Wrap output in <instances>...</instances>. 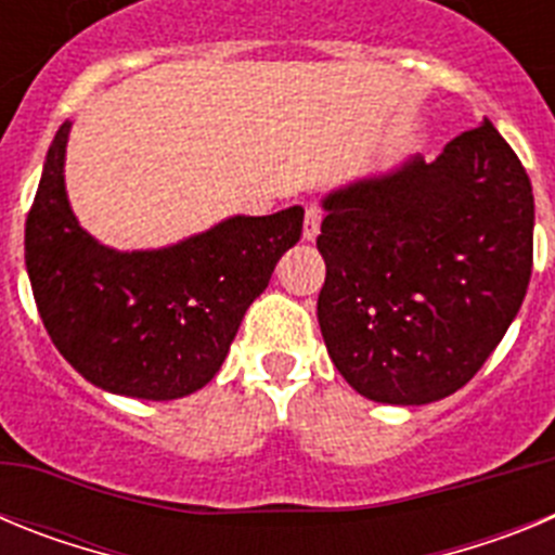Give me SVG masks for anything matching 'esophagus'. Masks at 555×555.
Instances as JSON below:
<instances>
[{"label": "esophagus", "mask_w": 555, "mask_h": 555, "mask_svg": "<svg viewBox=\"0 0 555 555\" xmlns=\"http://www.w3.org/2000/svg\"><path fill=\"white\" fill-rule=\"evenodd\" d=\"M320 228H322V208H317V205H308L306 224H302V238H306V242H313V238L320 235Z\"/></svg>", "instance_id": "1"}]
</instances>
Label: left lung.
<instances>
[{
  "label": "left lung",
  "instance_id": "obj_1",
  "mask_svg": "<svg viewBox=\"0 0 555 555\" xmlns=\"http://www.w3.org/2000/svg\"><path fill=\"white\" fill-rule=\"evenodd\" d=\"M317 300L336 370L375 403L423 405L473 380L526 300L533 191L483 119L430 164L325 199Z\"/></svg>",
  "mask_w": 555,
  "mask_h": 555
}]
</instances>
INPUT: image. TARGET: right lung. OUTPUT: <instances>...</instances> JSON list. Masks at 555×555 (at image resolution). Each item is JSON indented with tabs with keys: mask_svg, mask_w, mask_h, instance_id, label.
Here are the masks:
<instances>
[{
	"mask_svg": "<svg viewBox=\"0 0 555 555\" xmlns=\"http://www.w3.org/2000/svg\"><path fill=\"white\" fill-rule=\"evenodd\" d=\"M68 127L49 146L24 228V261L49 338L86 380L113 395L175 400L203 389L274 263L300 242L302 208L224 219L166 249L116 253L68 208Z\"/></svg>",
	"mask_w": 555,
	"mask_h": 555,
	"instance_id": "1",
	"label": "right lung"
}]
</instances>
